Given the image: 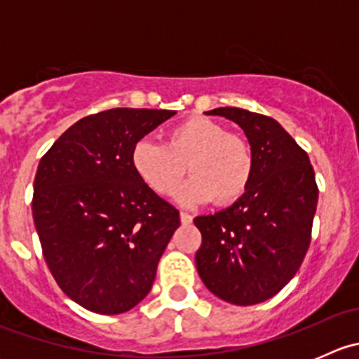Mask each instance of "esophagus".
<instances>
[{
	"label": "esophagus",
	"mask_w": 359,
	"mask_h": 359,
	"mask_svg": "<svg viewBox=\"0 0 359 359\" xmlns=\"http://www.w3.org/2000/svg\"><path fill=\"white\" fill-rule=\"evenodd\" d=\"M180 222L191 224V222H193V215H189L187 212H180Z\"/></svg>",
	"instance_id": "obj_1"
}]
</instances>
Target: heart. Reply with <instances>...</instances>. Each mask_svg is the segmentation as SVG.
<instances>
[{
  "label": "heart",
  "mask_w": 359,
  "mask_h": 359,
  "mask_svg": "<svg viewBox=\"0 0 359 359\" xmlns=\"http://www.w3.org/2000/svg\"><path fill=\"white\" fill-rule=\"evenodd\" d=\"M130 159L137 177L159 196L175 193L187 165L193 177L177 194L184 205L210 200L220 206L233 205L247 193L255 172L248 140L201 116L170 128L165 144L139 140Z\"/></svg>",
  "instance_id": "b5f03b06"
}]
</instances>
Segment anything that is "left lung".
<instances>
[{"instance_id":"8db88e82","label":"left lung","mask_w":359,"mask_h":359,"mask_svg":"<svg viewBox=\"0 0 359 359\" xmlns=\"http://www.w3.org/2000/svg\"><path fill=\"white\" fill-rule=\"evenodd\" d=\"M206 114L224 116L243 128L255 172L243 198L194 219L203 238L198 274L219 299L253 306L276 295L306 257L318 205L314 170L276 119L240 107Z\"/></svg>"}]
</instances>
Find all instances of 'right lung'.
I'll return each mask as SVG.
<instances>
[{
	"instance_id": "add662e5",
	"label": "right lung",
	"mask_w": 359,
	"mask_h": 359,
	"mask_svg": "<svg viewBox=\"0 0 359 359\" xmlns=\"http://www.w3.org/2000/svg\"><path fill=\"white\" fill-rule=\"evenodd\" d=\"M175 114L97 112L67 128L38 165L32 219L43 257L69 299L97 314L135 307L180 226L179 210L132 168V149Z\"/></svg>"
}]
</instances>
